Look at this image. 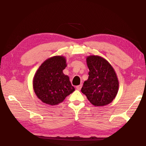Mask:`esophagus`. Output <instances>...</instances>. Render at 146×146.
<instances>
[{
    "label": "esophagus",
    "instance_id": "esophagus-1",
    "mask_svg": "<svg viewBox=\"0 0 146 146\" xmlns=\"http://www.w3.org/2000/svg\"><path fill=\"white\" fill-rule=\"evenodd\" d=\"M81 87H82V84H80V85L76 86V89H77L78 90H80L81 88Z\"/></svg>",
    "mask_w": 146,
    "mask_h": 146
}]
</instances>
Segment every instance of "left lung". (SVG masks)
<instances>
[{
	"instance_id": "obj_1",
	"label": "left lung",
	"mask_w": 146,
	"mask_h": 146,
	"mask_svg": "<svg viewBox=\"0 0 146 146\" xmlns=\"http://www.w3.org/2000/svg\"><path fill=\"white\" fill-rule=\"evenodd\" d=\"M86 63L89 76L83 83L81 92L95 106L111 103L119 90V81L113 66L104 58L97 55L87 56Z\"/></svg>"
}]
</instances>
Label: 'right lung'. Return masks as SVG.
I'll use <instances>...</instances> for the list:
<instances>
[{
	"label": "right lung",
	"mask_w": 146,
	"mask_h": 146,
	"mask_svg": "<svg viewBox=\"0 0 146 146\" xmlns=\"http://www.w3.org/2000/svg\"><path fill=\"white\" fill-rule=\"evenodd\" d=\"M66 66L65 57L54 56L46 60L36 70L33 79V88L43 103L57 105L75 90L69 76L63 72Z\"/></svg>",
	"instance_id": "1"
}]
</instances>
